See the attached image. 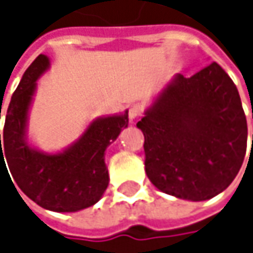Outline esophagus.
Listing matches in <instances>:
<instances>
[{
    "label": "esophagus",
    "mask_w": 253,
    "mask_h": 253,
    "mask_svg": "<svg viewBox=\"0 0 253 253\" xmlns=\"http://www.w3.org/2000/svg\"><path fill=\"white\" fill-rule=\"evenodd\" d=\"M142 111H143V107L140 104H131V105H128V120L130 122L136 120L142 114Z\"/></svg>",
    "instance_id": "34e87169"
}]
</instances>
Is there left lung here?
Returning <instances> with one entry per match:
<instances>
[{"instance_id": "1", "label": "left lung", "mask_w": 253, "mask_h": 253, "mask_svg": "<svg viewBox=\"0 0 253 253\" xmlns=\"http://www.w3.org/2000/svg\"><path fill=\"white\" fill-rule=\"evenodd\" d=\"M136 126L145 136L148 178L180 199L217 196L245 160L248 125L242 101L217 63L192 77L176 75Z\"/></svg>"}]
</instances>
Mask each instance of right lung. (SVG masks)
I'll return each mask as SVG.
<instances>
[{
	"label": "right lung",
	"instance_id": "add662e5",
	"mask_svg": "<svg viewBox=\"0 0 253 253\" xmlns=\"http://www.w3.org/2000/svg\"><path fill=\"white\" fill-rule=\"evenodd\" d=\"M49 67L39 55L25 72L5 114L0 169L5 166L17 186L39 207L55 212H76L96 204L108 186L105 149L128 125V113L93 120L80 139L58 154H45L27 143V113L36 80ZM1 113V107H0ZM7 169V167H5Z\"/></svg>",
	"mask_w": 253,
	"mask_h": 253
}]
</instances>
